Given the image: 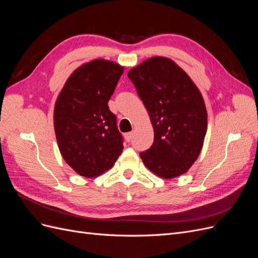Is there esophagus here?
<instances>
[{"instance_id": "1", "label": "esophagus", "mask_w": 258, "mask_h": 258, "mask_svg": "<svg viewBox=\"0 0 258 258\" xmlns=\"http://www.w3.org/2000/svg\"><path fill=\"white\" fill-rule=\"evenodd\" d=\"M124 137H126V140H127V141L128 142H130L131 141V140H132V138H134V132H128V134H126V136H124Z\"/></svg>"}]
</instances>
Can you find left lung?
Returning a JSON list of instances; mask_svg holds the SVG:
<instances>
[{
    "mask_svg": "<svg viewBox=\"0 0 258 258\" xmlns=\"http://www.w3.org/2000/svg\"><path fill=\"white\" fill-rule=\"evenodd\" d=\"M150 114L154 143L140 153L144 165L163 178L185 173L201 152L208 116L199 89L172 60L154 57L128 72Z\"/></svg>",
    "mask_w": 258,
    "mask_h": 258,
    "instance_id": "1",
    "label": "left lung"
}]
</instances>
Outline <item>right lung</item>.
<instances>
[{"label":"right lung","instance_id":"right-lung-1","mask_svg":"<svg viewBox=\"0 0 258 258\" xmlns=\"http://www.w3.org/2000/svg\"><path fill=\"white\" fill-rule=\"evenodd\" d=\"M123 68L93 60L69 77L54 105L53 123L62 157L77 173L98 176L123 150L116 115L108 108Z\"/></svg>","mask_w":258,"mask_h":258}]
</instances>
